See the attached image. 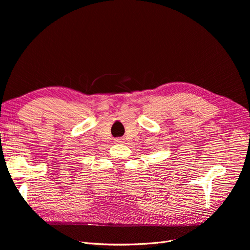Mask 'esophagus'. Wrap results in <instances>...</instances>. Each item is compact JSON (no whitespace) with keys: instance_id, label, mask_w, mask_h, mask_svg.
<instances>
[{"instance_id":"1","label":"esophagus","mask_w":250,"mask_h":250,"mask_svg":"<svg viewBox=\"0 0 250 250\" xmlns=\"http://www.w3.org/2000/svg\"><path fill=\"white\" fill-rule=\"evenodd\" d=\"M124 142V139L122 138H116L115 139V143H123Z\"/></svg>"}]
</instances>
